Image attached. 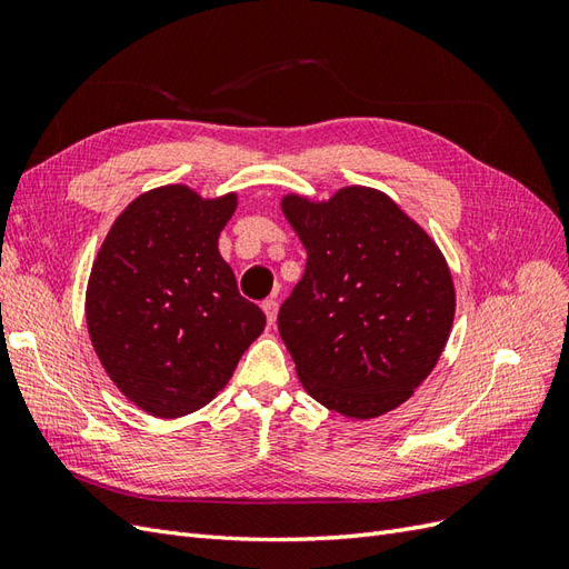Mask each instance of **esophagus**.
Returning <instances> with one entry per match:
<instances>
[{"mask_svg": "<svg viewBox=\"0 0 569 569\" xmlns=\"http://www.w3.org/2000/svg\"><path fill=\"white\" fill-rule=\"evenodd\" d=\"M263 313L268 318V325H274V320H278V301L274 299L263 301Z\"/></svg>", "mask_w": 569, "mask_h": 569, "instance_id": "34e87169", "label": "esophagus"}]
</instances>
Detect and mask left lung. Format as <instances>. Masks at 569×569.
<instances>
[{"mask_svg": "<svg viewBox=\"0 0 569 569\" xmlns=\"http://www.w3.org/2000/svg\"><path fill=\"white\" fill-rule=\"evenodd\" d=\"M282 213L308 253L278 316L303 389L353 420L399 408L453 325L456 289L435 239L372 187L327 201L287 194Z\"/></svg>", "mask_w": 569, "mask_h": 569, "instance_id": "1", "label": "left lung"}]
</instances>
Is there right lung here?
I'll return each instance as SVG.
<instances>
[{
  "label": "right lung",
  "instance_id": "right-lung-1",
  "mask_svg": "<svg viewBox=\"0 0 569 569\" xmlns=\"http://www.w3.org/2000/svg\"><path fill=\"white\" fill-rule=\"evenodd\" d=\"M234 209L237 194L151 189L116 218L94 258L84 297L92 347L149 416L203 408L263 332V311L239 295L218 251Z\"/></svg>",
  "mask_w": 569,
  "mask_h": 569
}]
</instances>
